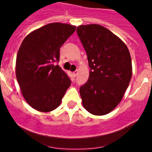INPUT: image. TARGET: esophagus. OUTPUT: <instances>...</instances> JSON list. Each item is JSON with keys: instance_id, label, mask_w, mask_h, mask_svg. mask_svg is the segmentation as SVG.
<instances>
[{"instance_id": "obj_1", "label": "esophagus", "mask_w": 152, "mask_h": 152, "mask_svg": "<svg viewBox=\"0 0 152 152\" xmlns=\"http://www.w3.org/2000/svg\"><path fill=\"white\" fill-rule=\"evenodd\" d=\"M77 74H78V71H77H77H75V72H74L73 73H72V75H73L74 77H75L77 75Z\"/></svg>"}]
</instances>
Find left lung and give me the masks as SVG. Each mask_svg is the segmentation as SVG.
I'll use <instances>...</instances> for the list:
<instances>
[{"instance_id": "left-lung-1", "label": "left lung", "mask_w": 152, "mask_h": 152, "mask_svg": "<svg viewBox=\"0 0 152 152\" xmlns=\"http://www.w3.org/2000/svg\"><path fill=\"white\" fill-rule=\"evenodd\" d=\"M77 33L91 68L88 80L80 88L83 106L91 114L105 115L121 101L129 84V51L119 37L100 25L80 26Z\"/></svg>"}]
</instances>
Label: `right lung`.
<instances>
[{
    "instance_id": "add662e5",
    "label": "right lung",
    "mask_w": 152,
    "mask_h": 152,
    "mask_svg": "<svg viewBox=\"0 0 152 152\" xmlns=\"http://www.w3.org/2000/svg\"><path fill=\"white\" fill-rule=\"evenodd\" d=\"M76 27L61 23L47 24L24 39L17 56L16 76L26 101L35 110L49 112L60 105L71 80L56 64L60 48Z\"/></svg>"
}]
</instances>
